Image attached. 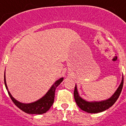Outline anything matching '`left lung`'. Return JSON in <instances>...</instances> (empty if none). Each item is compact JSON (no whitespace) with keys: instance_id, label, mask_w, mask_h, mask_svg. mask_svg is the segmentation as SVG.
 I'll return each instance as SVG.
<instances>
[{"instance_id":"obj_1","label":"left lung","mask_w":126,"mask_h":126,"mask_svg":"<svg viewBox=\"0 0 126 126\" xmlns=\"http://www.w3.org/2000/svg\"><path fill=\"white\" fill-rule=\"evenodd\" d=\"M124 77L117 90L109 99L101 102H87L81 98L78 93L77 86H75L74 90V98L77 104L81 110L89 113H97L102 112L111 107L120 96L122 89L123 88Z\"/></svg>"}]
</instances>
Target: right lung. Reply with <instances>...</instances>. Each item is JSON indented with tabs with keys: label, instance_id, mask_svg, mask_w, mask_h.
<instances>
[{
	"label": "right lung",
	"instance_id": "1",
	"mask_svg": "<svg viewBox=\"0 0 126 126\" xmlns=\"http://www.w3.org/2000/svg\"><path fill=\"white\" fill-rule=\"evenodd\" d=\"M63 78H61L59 80H57L55 84L52 86L51 89L48 91V92L41 98L40 99L38 100L37 101L35 102L30 103V104H23V103L19 102L16 100L15 99L13 96H11V93L8 91V87L6 85V78L4 75V84L6 86V88L8 91L11 99L12 100L13 102L14 103L15 106L18 107L20 110L23 111L25 113L28 114H37V115H40L46 113L50 109L51 107L54 102V98H55V91L57 87L61 84L63 80Z\"/></svg>",
	"mask_w": 126,
	"mask_h": 126
}]
</instances>
